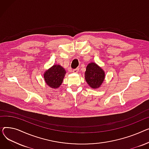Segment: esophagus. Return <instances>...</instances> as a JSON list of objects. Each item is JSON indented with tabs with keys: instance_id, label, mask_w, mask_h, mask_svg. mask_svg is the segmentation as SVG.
Masks as SVG:
<instances>
[{
	"instance_id": "obj_1",
	"label": "esophagus",
	"mask_w": 149,
	"mask_h": 149,
	"mask_svg": "<svg viewBox=\"0 0 149 149\" xmlns=\"http://www.w3.org/2000/svg\"><path fill=\"white\" fill-rule=\"evenodd\" d=\"M79 68H75V69H73V72L74 73H77L79 72Z\"/></svg>"
}]
</instances>
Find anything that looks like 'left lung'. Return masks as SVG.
<instances>
[{"mask_svg": "<svg viewBox=\"0 0 149 149\" xmlns=\"http://www.w3.org/2000/svg\"><path fill=\"white\" fill-rule=\"evenodd\" d=\"M105 74L103 70L95 63L86 66L85 73V81L92 88H98L104 81Z\"/></svg>", "mask_w": 149, "mask_h": 149, "instance_id": "8db88e82", "label": "left lung"}]
</instances>
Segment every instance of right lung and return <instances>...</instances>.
<instances>
[{
	"instance_id": "add662e5",
	"label": "right lung",
	"mask_w": 149,
	"mask_h": 149,
	"mask_svg": "<svg viewBox=\"0 0 149 149\" xmlns=\"http://www.w3.org/2000/svg\"><path fill=\"white\" fill-rule=\"evenodd\" d=\"M66 73L65 70L60 65H54L44 74L46 83L52 88H58L62 84Z\"/></svg>"
}]
</instances>
